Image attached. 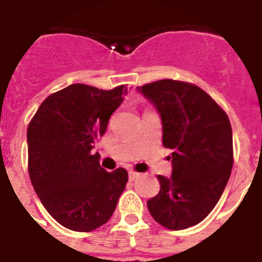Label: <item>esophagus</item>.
I'll return each instance as SVG.
<instances>
[{
  "mask_svg": "<svg viewBox=\"0 0 262 262\" xmlns=\"http://www.w3.org/2000/svg\"><path fill=\"white\" fill-rule=\"evenodd\" d=\"M141 176V173H138V171H134V170H129L128 171V179L131 180V181H134V180H137L138 177Z\"/></svg>",
  "mask_w": 262,
  "mask_h": 262,
  "instance_id": "34e87169",
  "label": "esophagus"
}]
</instances>
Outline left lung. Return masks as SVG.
Listing matches in <instances>:
<instances>
[{
	"instance_id": "8db88e82",
	"label": "left lung",
	"mask_w": 262,
	"mask_h": 262,
	"mask_svg": "<svg viewBox=\"0 0 262 262\" xmlns=\"http://www.w3.org/2000/svg\"><path fill=\"white\" fill-rule=\"evenodd\" d=\"M162 121L171 148V176H158L160 193L147 200L154 221L169 230L194 226L214 210L233 169V131L227 115L192 83L161 79L138 86Z\"/></svg>"
}]
</instances>
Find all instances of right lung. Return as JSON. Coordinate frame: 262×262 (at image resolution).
Returning <instances> with one entry per match:
<instances>
[{
  "mask_svg": "<svg viewBox=\"0 0 262 262\" xmlns=\"http://www.w3.org/2000/svg\"><path fill=\"white\" fill-rule=\"evenodd\" d=\"M127 86L102 91L73 83L41 102L27 131L28 171L48 214L66 229L92 231L110 221L128 181L105 171L93 154Z\"/></svg>",
  "mask_w": 262,
  "mask_h": 262,
  "instance_id": "obj_1",
  "label": "right lung"
}]
</instances>
